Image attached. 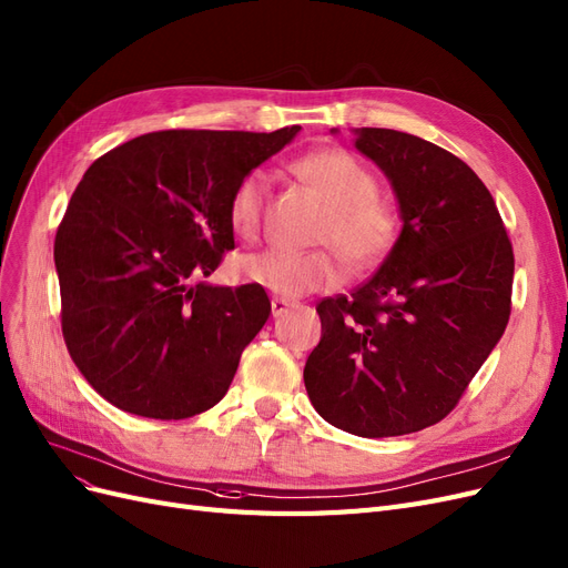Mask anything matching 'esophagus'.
<instances>
[{"mask_svg":"<svg viewBox=\"0 0 568 568\" xmlns=\"http://www.w3.org/2000/svg\"><path fill=\"white\" fill-rule=\"evenodd\" d=\"M270 305H272V317H280V315H284V312L293 305V301H288V298H272L270 301Z\"/></svg>","mask_w":568,"mask_h":568,"instance_id":"esophagus-1","label":"esophagus"}]
</instances>
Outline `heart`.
<instances>
[{"instance_id":"b5f03b06","label":"heart","mask_w":568,"mask_h":568,"mask_svg":"<svg viewBox=\"0 0 568 568\" xmlns=\"http://www.w3.org/2000/svg\"><path fill=\"white\" fill-rule=\"evenodd\" d=\"M293 171L315 187L328 204L320 242L334 244L357 267L381 263L395 244L397 219L387 202L378 197L374 171L345 150H317L293 162ZM270 190L267 173L248 171L234 185L227 204L232 230L244 240H253L261 230L265 197ZM242 277L282 298L328 288L343 282V263L331 251H286L265 248L251 253L240 263Z\"/></svg>"}]
</instances>
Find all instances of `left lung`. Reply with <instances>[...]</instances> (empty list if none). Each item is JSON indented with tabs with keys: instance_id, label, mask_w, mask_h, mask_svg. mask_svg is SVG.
<instances>
[{
	"instance_id": "1",
	"label": "left lung",
	"mask_w": 568,
	"mask_h": 568,
	"mask_svg": "<svg viewBox=\"0 0 568 568\" xmlns=\"http://www.w3.org/2000/svg\"><path fill=\"white\" fill-rule=\"evenodd\" d=\"M352 133L393 185L402 232L374 277L317 305L303 378L326 423L399 437L439 423L491 355L515 256L491 192L456 154L395 129Z\"/></svg>"
}]
</instances>
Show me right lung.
<instances>
[{
    "label": "right lung",
    "mask_w": 568,
    "mask_h": 568,
    "mask_svg": "<svg viewBox=\"0 0 568 568\" xmlns=\"http://www.w3.org/2000/svg\"><path fill=\"white\" fill-rule=\"evenodd\" d=\"M298 131H154L87 169L53 261L70 357L110 404L181 420L225 397L272 307L258 284L197 280L234 248V185Z\"/></svg>",
    "instance_id": "1"
}]
</instances>
